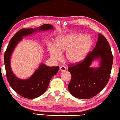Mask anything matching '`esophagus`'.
<instances>
[{
  "instance_id": "obj_1",
  "label": "esophagus",
  "mask_w": 120,
  "mask_h": 120,
  "mask_svg": "<svg viewBox=\"0 0 120 120\" xmlns=\"http://www.w3.org/2000/svg\"><path fill=\"white\" fill-rule=\"evenodd\" d=\"M60 71H65L66 70V68L64 66H60Z\"/></svg>"
}]
</instances>
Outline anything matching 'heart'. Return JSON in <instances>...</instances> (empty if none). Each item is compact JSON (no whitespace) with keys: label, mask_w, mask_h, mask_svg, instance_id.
I'll return each instance as SVG.
<instances>
[{"label":"heart","mask_w":120,"mask_h":120,"mask_svg":"<svg viewBox=\"0 0 120 120\" xmlns=\"http://www.w3.org/2000/svg\"><path fill=\"white\" fill-rule=\"evenodd\" d=\"M93 44V40L90 36L72 33L57 37L54 45L50 46L49 52L52 58L58 60L61 57V53L66 52L68 62L71 64H77L85 58Z\"/></svg>","instance_id":"b5f03b06"}]
</instances>
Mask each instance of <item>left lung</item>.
Instances as JSON below:
<instances>
[{
	"label": "left lung",
	"instance_id": "8db88e82",
	"mask_svg": "<svg viewBox=\"0 0 120 120\" xmlns=\"http://www.w3.org/2000/svg\"><path fill=\"white\" fill-rule=\"evenodd\" d=\"M100 60L99 67H90L92 62ZM113 64V55L106 38L98 34L93 51L79 63L68 67L72 78L68 86L70 93L79 99H90L97 95L108 84Z\"/></svg>",
	"mask_w": 120,
	"mask_h": 120
}]
</instances>
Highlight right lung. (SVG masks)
Listing matches in <instances>:
<instances>
[{
    "mask_svg": "<svg viewBox=\"0 0 120 120\" xmlns=\"http://www.w3.org/2000/svg\"><path fill=\"white\" fill-rule=\"evenodd\" d=\"M52 29V25L44 24L35 29H20L10 39L6 49L4 55V63L8 82L17 93L25 98L32 99L42 95L48 88L50 79L58 72L60 67H49L41 63L31 77L22 79L16 77L12 72L10 66V57L15 47L22 40V37L33 34L37 31Z\"/></svg>",
    "mask_w": 120,
    "mask_h": 120,
    "instance_id": "obj_1",
    "label": "right lung"
}]
</instances>
